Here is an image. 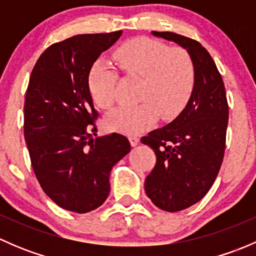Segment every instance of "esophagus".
<instances>
[{
  "mask_svg": "<svg viewBox=\"0 0 256 256\" xmlns=\"http://www.w3.org/2000/svg\"><path fill=\"white\" fill-rule=\"evenodd\" d=\"M128 140H130L131 146H136V144H138V142H140V138L138 135H130L128 136Z\"/></svg>",
  "mask_w": 256,
  "mask_h": 256,
  "instance_id": "1",
  "label": "esophagus"
}]
</instances>
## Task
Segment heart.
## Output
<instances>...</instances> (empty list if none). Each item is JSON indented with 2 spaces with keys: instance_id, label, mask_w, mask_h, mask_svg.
I'll return each mask as SVG.
<instances>
[{
  "instance_id": "obj_1",
  "label": "heart",
  "mask_w": 256,
  "mask_h": 256,
  "mask_svg": "<svg viewBox=\"0 0 256 256\" xmlns=\"http://www.w3.org/2000/svg\"><path fill=\"white\" fill-rule=\"evenodd\" d=\"M121 68L142 78L136 106H122L108 116V126L125 134H138L156 122L160 114L172 120L184 109L196 84V69L190 53L151 38H135L115 53ZM118 74L102 59L95 62L88 76V88L95 104L110 109L115 102Z\"/></svg>"
}]
</instances>
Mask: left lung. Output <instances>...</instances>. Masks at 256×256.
Returning a JSON list of instances; mask_svg holds the SVG:
<instances>
[{"instance_id": "8db88e82", "label": "left lung", "mask_w": 256, "mask_h": 256, "mask_svg": "<svg viewBox=\"0 0 256 256\" xmlns=\"http://www.w3.org/2000/svg\"><path fill=\"white\" fill-rule=\"evenodd\" d=\"M152 34L184 48L196 69L194 89L182 112L141 138L157 157L144 180L147 197L162 210L178 212L200 202L218 176L226 150L228 102L220 73L200 42L172 32Z\"/></svg>"}]
</instances>
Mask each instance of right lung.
Segmentation results:
<instances>
[{"mask_svg":"<svg viewBox=\"0 0 256 256\" xmlns=\"http://www.w3.org/2000/svg\"><path fill=\"white\" fill-rule=\"evenodd\" d=\"M121 34H79L52 44L30 73L24 140L40 187L66 210L100 207L110 192V171L131 150L120 134L94 138L98 112L88 88L92 64Z\"/></svg>","mask_w":256,"mask_h":256,"instance_id":"add662e5","label":"right lung"}]
</instances>
